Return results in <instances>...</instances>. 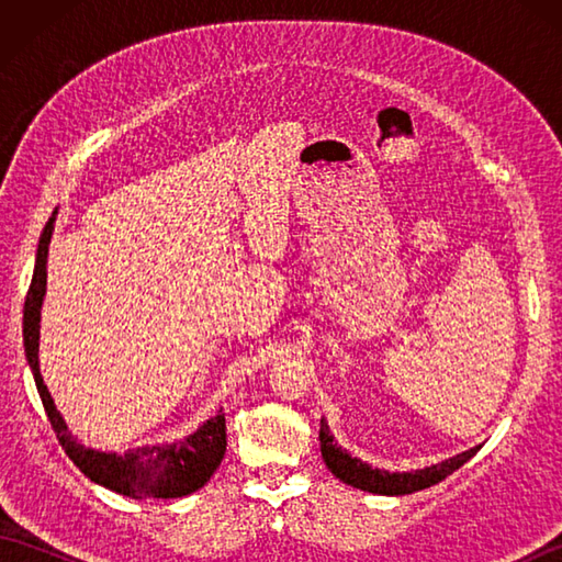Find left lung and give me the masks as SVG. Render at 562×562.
I'll return each mask as SVG.
<instances>
[{
  "label": "left lung",
  "instance_id": "obj_1",
  "mask_svg": "<svg viewBox=\"0 0 562 562\" xmlns=\"http://www.w3.org/2000/svg\"><path fill=\"white\" fill-rule=\"evenodd\" d=\"M318 439H321V453H324V461L333 475H338L342 483L360 487V491H367V493H376V495H408V493L425 491V487L437 485L439 481H445L447 475L461 469V465L471 457H475V451L481 449V447H473L469 451L457 453L453 459L435 463L423 471L389 473V471L372 469L369 463L350 457L348 451L338 447L336 441H333V435L324 417H321Z\"/></svg>",
  "mask_w": 562,
  "mask_h": 562
}]
</instances>
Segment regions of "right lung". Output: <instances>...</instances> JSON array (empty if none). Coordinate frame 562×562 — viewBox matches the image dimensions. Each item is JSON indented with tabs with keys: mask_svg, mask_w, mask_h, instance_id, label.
<instances>
[{
	"mask_svg": "<svg viewBox=\"0 0 562 562\" xmlns=\"http://www.w3.org/2000/svg\"><path fill=\"white\" fill-rule=\"evenodd\" d=\"M53 222L55 212L41 234L31 288L26 294V304H23V348H26V360L31 364L35 386H38L43 408L47 413V420H50L55 429L59 445H63L67 457L77 463V469L87 475V479L111 487V491L121 495H130L135 499H169L200 491V487L212 479V473L220 469L226 451V423L222 411L210 417L198 432L186 437L183 441H176L171 447L133 449L127 453H121V457H117V453L83 449L81 445H77V439L67 432L63 415L57 413L38 369L41 306L45 296V262L47 244H50L53 236Z\"/></svg>",
	"mask_w": 562,
	"mask_h": 562,
	"instance_id": "obj_1",
	"label": "right lung"
}]
</instances>
